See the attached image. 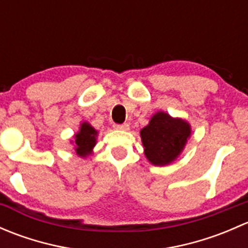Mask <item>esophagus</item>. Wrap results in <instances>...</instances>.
<instances>
[{"label": "esophagus", "mask_w": 248, "mask_h": 248, "mask_svg": "<svg viewBox=\"0 0 248 248\" xmlns=\"http://www.w3.org/2000/svg\"><path fill=\"white\" fill-rule=\"evenodd\" d=\"M115 129H120V131H128L129 124H114Z\"/></svg>", "instance_id": "34e87169"}]
</instances>
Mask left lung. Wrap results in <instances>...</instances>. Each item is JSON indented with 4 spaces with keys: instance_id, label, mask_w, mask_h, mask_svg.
I'll use <instances>...</instances> for the list:
<instances>
[{
    "instance_id": "obj_1",
    "label": "left lung",
    "mask_w": 248,
    "mask_h": 248,
    "mask_svg": "<svg viewBox=\"0 0 248 248\" xmlns=\"http://www.w3.org/2000/svg\"><path fill=\"white\" fill-rule=\"evenodd\" d=\"M144 154L154 166H167L174 162L191 137V126L182 119H174L164 111L151 117L140 131Z\"/></svg>"
}]
</instances>
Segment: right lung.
I'll return each mask as SVG.
<instances>
[{"label": "right lung", "mask_w": 248, "mask_h": 248, "mask_svg": "<svg viewBox=\"0 0 248 248\" xmlns=\"http://www.w3.org/2000/svg\"><path fill=\"white\" fill-rule=\"evenodd\" d=\"M98 132L87 122H82L80 124L79 132L74 136V144H76V152L78 156L86 157L92 152L97 141Z\"/></svg>", "instance_id": "right-lung-1"}]
</instances>
